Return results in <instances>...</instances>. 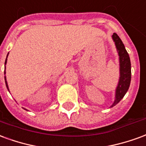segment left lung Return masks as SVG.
Instances as JSON below:
<instances>
[{
	"mask_svg": "<svg viewBox=\"0 0 146 146\" xmlns=\"http://www.w3.org/2000/svg\"><path fill=\"white\" fill-rule=\"evenodd\" d=\"M112 37L113 41L115 42L116 50L119 55V79L118 85L116 89L115 100L110 107H113L114 106H116L123 98V96L128 91L131 80V60L128 53L126 51L122 40L116 33H113Z\"/></svg>",
	"mask_w": 146,
	"mask_h": 146,
	"instance_id": "obj_1",
	"label": "left lung"
}]
</instances>
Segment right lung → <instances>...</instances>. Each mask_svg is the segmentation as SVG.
I'll return each mask as SVG.
<instances>
[{
    "label": "right lung",
    "mask_w": 146,
    "mask_h": 146,
    "mask_svg": "<svg viewBox=\"0 0 146 146\" xmlns=\"http://www.w3.org/2000/svg\"><path fill=\"white\" fill-rule=\"evenodd\" d=\"M7 57H8V55H7ZM6 63H7V58H6V60H5V65H6ZM5 84H6V87H7V88H8V90L9 91V89H8V83H7V81H6V76H5ZM24 110H26V109H24Z\"/></svg>",
    "instance_id": "right-lung-1"
}]
</instances>
